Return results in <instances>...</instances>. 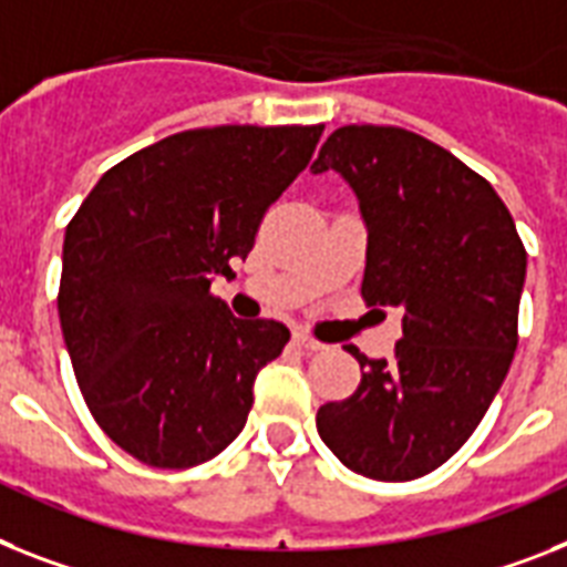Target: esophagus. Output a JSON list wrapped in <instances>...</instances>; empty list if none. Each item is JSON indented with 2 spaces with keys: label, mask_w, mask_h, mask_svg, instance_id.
<instances>
[{
  "label": "esophagus",
  "mask_w": 567,
  "mask_h": 567,
  "mask_svg": "<svg viewBox=\"0 0 567 567\" xmlns=\"http://www.w3.org/2000/svg\"><path fill=\"white\" fill-rule=\"evenodd\" d=\"M292 341L301 350H324V344H321V341H316L312 336H307V333H295Z\"/></svg>",
  "instance_id": "1"
}]
</instances>
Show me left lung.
<instances>
[{"instance_id":"left-lung-1","label":"left lung","mask_w":567,"mask_h":567,"mask_svg":"<svg viewBox=\"0 0 567 567\" xmlns=\"http://www.w3.org/2000/svg\"><path fill=\"white\" fill-rule=\"evenodd\" d=\"M310 171L357 194L362 298L402 310L394 357L348 348L362 382L318 409V434L364 478L414 481L470 441L507 377L527 251L484 176L400 126H339Z\"/></svg>"}]
</instances>
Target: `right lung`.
<instances>
[{"mask_svg":"<svg viewBox=\"0 0 567 567\" xmlns=\"http://www.w3.org/2000/svg\"><path fill=\"white\" fill-rule=\"evenodd\" d=\"M321 133L167 135L110 167L65 228L58 312L74 377L106 437L147 466L188 470L243 432L257 371L289 330L234 318L210 280L246 260Z\"/></svg>","mask_w":567,"mask_h":567,"instance_id":"obj_1","label":"right lung"}]
</instances>
